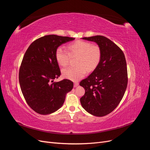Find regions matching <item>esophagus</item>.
Segmentation results:
<instances>
[{
	"label": "esophagus",
	"mask_w": 150,
	"mask_h": 150,
	"mask_svg": "<svg viewBox=\"0 0 150 150\" xmlns=\"http://www.w3.org/2000/svg\"><path fill=\"white\" fill-rule=\"evenodd\" d=\"M78 85H79V83H77V82H76V83H75L74 84V86L75 88H76V87H77V86H78Z\"/></svg>",
	"instance_id": "esophagus-1"
}]
</instances>
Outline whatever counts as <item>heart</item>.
Wrapping results in <instances>:
<instances>
[{"mask_svg":"<svg viewBox=\"0 0 150 150\" xmlns=\"http://www.w3.org/2000/svg\"><path fill=\"white\" fill-rule=\"evenodd\" d=\"M68 52L61 47H58L55 52L57 62L61 66H66L70 56H77L76 67H69L62 70L64 78L73 81L83 78L87 70L94 71L99 65L101 59V50L96 44H91L89 42L78 40L69 43L67 46Z\"/></svg>","mask_w":150,"mask_h":150,"instance_id":"obj_1","label":"heart"}]
</instances>
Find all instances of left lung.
I'll return each mask as SVG.
<instances>
[{"label":"left lung","mask_w":150,"mask_h":150,"mask_svg":"<svg viewBox=\"0 0 150 150\" xmlns=\"http://www.w3.org/2000/svg\"><path fill=\"white\" fill-rule=\"evenodd\" d=\"M96 42L101 50V59L87 78L80 82L85 94L81 105L92 115L101 117L110 114L120 104L128 84L125 54L110 39L103 35L82 38Z\"/></svg>","instance_id":"left-lung-1"}]
</instances>
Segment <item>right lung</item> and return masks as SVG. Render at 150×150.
I'll list each match as a JSON object with an SVG mask.
<instances>
[{"instance_id": "add662e5", "label": "right lung", "mask_w": 150, "mask_h": 150, "mask_svg": "<svg viewBox=\"0 0 150 150\" xmlns=\"http://www.w3.org/2000/svg\"><path fill=\"white\" fill-rule=\"evenodd\" d=\"M74 38L47 35L32 43L22 59L19 80L28 105L40 115H49L62 107L66 94L73 88L69 79L53 82L61 75L55 52L62 44Z\"/></svg>"}]
</instances>
